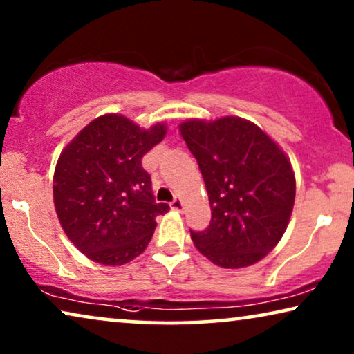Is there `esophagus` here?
<instances>
[{
    "label": "esophagus",
    "instance_id": "esophagus-1",
    "mask_svg": "<svg viewBox=\"0 0 354 354\" xmlns=\"http://www.w3.org/2000/svg\"><path fill=\"white\" fill-rule=\"evenodd\" d=\"M171 207L174 211H182L183 209V203H182V200L180 198H174V201L171 203Z\"/></svg>",
    "mask_w": 354,
    "mask_h": 354
}]
</instances>
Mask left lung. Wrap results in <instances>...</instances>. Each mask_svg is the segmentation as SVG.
Returning <instances> with one entry per match:
<instances>
[{
  "instance_id": "8db88e82",
  "label": "left lung",
  "mask_w": 354,
  "mask_h": 354,
  "mask_svg": "<svg viewBox=\"0 0 354 354\" xmlns=\"http://www.w3.org/2000/svg\"><path fill=\"white\" fill-rule=\"evenodd\" d=\"M209 196L211 222L190 230L211 263L225 269L258 263L279 243L293 211L295 174L282 148L250 120L225 115L178 125Z\"/></svg>"
}]
</instances>
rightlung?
<instances>
[{"instance_id":"right-lung-1","label":"right lung","mask_w":354,"mask_h":354,"mask_svg":"<svg viewBox=\"0 0 354 354\" xmlns=\"http://www.w3.org/2000/svg\"><path fill=\"white\" fill-rule=\"evenodd\" d=\"M167 127L142 129L120 114H104L62 149L53 198L62 230L86 258L122 266L142 254L169 205L156 203L142 158Z\"/></svg>"}]
</instances>
